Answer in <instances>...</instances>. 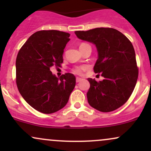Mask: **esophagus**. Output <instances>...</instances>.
Returning a JSON list of instances; mask_svg holds the SVG:
<instances>
[{
    "label": "esophagus",
    "instance_id": "1",
    "mask_svg": "<svg viewBox=\"0 0 151 151\" xmlns=\"http://www.w3.org/2000/svg\"><path fill=\"white\" fill-rule=\"evenodd\" d=\"M81 80H82V79H81V78H79V77L76 78V81H77V82H79V81H81Z\"/></svg>",
    "mask_w": 151,
    "mask_h": 151
}]
</instances>
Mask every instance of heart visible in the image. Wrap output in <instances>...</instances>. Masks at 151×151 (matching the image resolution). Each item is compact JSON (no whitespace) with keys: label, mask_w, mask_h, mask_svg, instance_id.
Wrapping results in <instances>:
<instances>
[{"label":"heart","mask_w":151,"mask_h":151,"mask_svg":"<svg viewBox=\"0 0 151 151\" xmlns=\"http://www.w3.org/2000/svg\"><path fill=\"white\" fill-rule=\"evenodd\" d=\"M84 45H86L85 43H82V44H81V46ZM86 69H87V67H86V66H80V67H77L76 68H74L73 70V72L74 73L77 74H82V72H84V71H85Z\"/></svg>","instance_id":"1"}]
</instances>
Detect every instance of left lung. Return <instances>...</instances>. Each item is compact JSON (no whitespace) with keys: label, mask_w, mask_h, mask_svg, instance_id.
I'll return each instance as SVG.
<instances>
[{"label":"left lung","mask_w":151,"mask_h":151,"mask_svg":"<svg viewBox=\"0 0 151 151\" xmlns=\"http://www.w3.org/2000/svg\"><path fill=\"white\" fill-rule=\"evenodd\" d=\"M74 33L79 39L95 45L98 59L93 70L104 78L99 82L87 79L90 83L86 93L89 105L101 112L119 109L131 96L138 79V69L132 43L119 30L109 27Z\"/></svg>","instance_id":"8db88e82"}]
</instances>
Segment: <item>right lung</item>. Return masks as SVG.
Returning a JSON list of instances; mask_svg holds the SVG:
<instances>
[{"instance_id": "1", "label": "right lung", "mask_w": 151, "mask_h": 151, "mask_svg": "<svg viewBox=\"0 0 151 151\" xmlns=\"http://www.w3.org/2000/svg\"><path fill=\"white\" fill-rule=\"evenodd\" d=\"M70 35L58 30L32 34L20 48L15 62L16 84L25 101L43 114H52L68 102L76 84L73 74L60 78L50 71L63 62L64 49Z\"/></svg>"}]
</instances>
